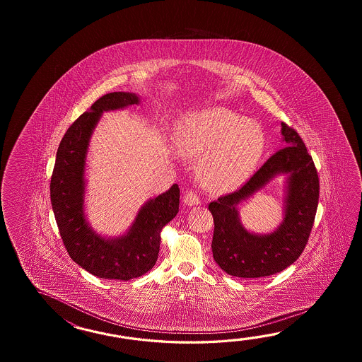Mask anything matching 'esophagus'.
Wrapping results in <instances>:
<instances>
[{"mask_svg": "<svg viewBox=\"0 0 362 362\" xmlns=\"http://www.w3.org/2000/svg\"><path fill=\"white\" fill-rule=\"evenodd\" d=\"M184 203L186 206H190V207L192 206H198L200 203L199 195L197 192L189 190V192H185Z\"/></svg>", "mask_w": 362, "mask_h": 362, "instance_id": "obj_1", "label": "esophagus"}]
</instances>
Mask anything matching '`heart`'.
Listing matches in <instances>:
<instances>
[{
	"label": "heart",
	"instance_id": "obj_1",
	"mask_svg": "<svg viewBox=\"0 0 362 362\" xmlns=\"http://www.w3.org/2000/svg\"><path fill=\"white\" fill-rule=\"evenodd\" d=\"M180 145L190 156L209 154L200 164V180L209 189H223L250 175L262 156L265 139L257 124L229 108L216 107L186 120Z\"/></svg>",
	"mask_w": 362,
	"mask_h": 362
}]
</instances>
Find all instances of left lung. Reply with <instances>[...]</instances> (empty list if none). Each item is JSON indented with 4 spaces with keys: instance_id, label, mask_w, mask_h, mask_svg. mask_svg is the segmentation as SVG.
<instances>
[{
    "instance_id": "obj_1",
    "label": "left lung",
    "mask_w": 362,
    "mask_h": 362,
    "mask_svg": "<svg viewBox=\"0 0 362 362\" xmlns=\"http://www.w3.org/2000/svg\"><path fill=\"white\" fill-rule=\"evenodd\" d=\"M281 125L284 148L272 155L239 190L208 206L215 223L214 259L234 277H268L290 267L304 251L315 223L320 197L315 163L296 131ZM279 174L286 176L283 223L268 235L247 231L238 218V203Z\"/></svg>"
}]
</instances>
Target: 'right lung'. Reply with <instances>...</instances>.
<instances>
[{
  "mask_svg": "<svg viewBox=\"0 0 362 362\" xmlns=\"http://www.w3.org/2000/svg\"><path fill=\"white\" fill-rule=\"evenodd\" d=\"M132 105H139L137 94L108 93L78 116L62 139L50 181L52 207L67 252L83 269L105 279L129 281L151 269L159 255L163 226L177 215L180 206V189L175 184L147 200L120 237H103L86 220L85 165L93 131L105 111Z\"/></svg>",
  "mask_w": 362,
  "mask_h": 362,
  "instance_id": "obj_1",
  "label": "right lung"
}]
</instances>
